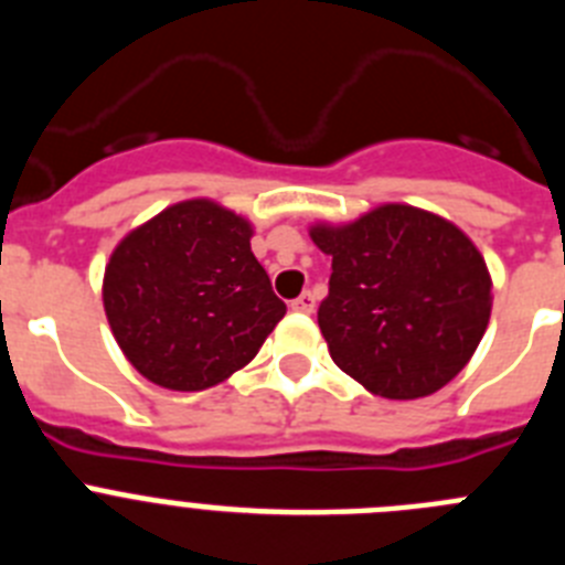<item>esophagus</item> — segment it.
Returning <instances> with one entry per match:
<instances>
[{"mask_svg": "<svg viewBox=\"0 0 565 565\" xmlns=\"http://www.w3.org/2000/svg\"><path fill=\"white\" fill-rule=\"evenodd\" d=\"M313 308H317V297H313L311 291L299 294V297L291 302V311H299V313H311Z\"/></svg>", "mask_w": 565, "mask_h": 565, "instance_id": "1", "label": "esophagus"}]
</instances>
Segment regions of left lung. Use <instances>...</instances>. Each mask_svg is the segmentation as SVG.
<instances>
[{"instance_id":"8db88e82","label":"left lung","mask_w":565,"mask_h":565,"mask_svg":"<svg viewBox=\"0 0 565 565\" xmlns=\"http://www.w3.org/2000/svg\"><path fill=\"white\" fill-rule=\"evenodd\" d=\"M331 254L319 331L333 362L384 398L441 391L476 353L492 279L472 239L422 209L387 203L348 226H313Z\"/></svg>"}]
</instances>
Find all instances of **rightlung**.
I'll return each mask as SVG.
<instances>
[{
  "instance_id": "right-lung-1",
  "label": "right lung",
  "mask_w": 565,
  "mask_h": 565,
  "mask_svg": "<svg viewBox=\"0 0 565 565\" xmlns=\"http://www.w3.org/2000/svg\"><path fill=\"white\" fill-rule=\"evenodd\" d=\"M104 311L135 371L192 393L252 362L286 302L252 254L248 221L212 201H183L118 243Z\"/></svg>"
}]
</instances>
